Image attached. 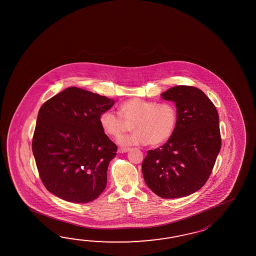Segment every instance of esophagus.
I'll return each instance as SVG.
<instances>
[{"label":"esophagus","instance_id":"obj_1","mask_svg":"<svg viewBox=\"0 0 256 256\" xmlns=\"http://www.w3.org/2000/svg\"><path fill=\"white\" fill-rule=\"evenodd\" d=\"M129 150H130V148H128V147H120V148L118 149V152L124 154V152H128Z\"/></svg>","mask_w":256,"mask_h":256}]
</instances>
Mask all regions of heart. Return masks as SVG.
<instances>
[{"label":"heart","mask_w":256,"mask_h":256,"mask_svg":"<svg viewBox=\"0 0 256 256\" xmlns=\"http://www.w3.org/2000/svg\"><path fill=\"white\" fill-rule=\"evenodd\" d=\"M119 114L124 122H132L130 134L120 136L122 146H159L173 136L178 124V110L168 102L156 104L140 98H132L120 104ZM120 116V117H121ZM114 112L106 110L100 116V126L106 136L116 137L124 124Z\"/></svg>","instance_id":"obj_1"}]
</instances>
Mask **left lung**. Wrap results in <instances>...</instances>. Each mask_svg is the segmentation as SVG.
Here are the masks:
<instances>
[{
    "instance_id": "1",
    "label": "left lung",
    "mask_w": 256,
    "mask_h": 256,
    "mask_svg": "<svg viewBox=\"0 0 256 256\" xmlns=\"http://www.w3.org/2000/svg\"><path fill=\"white\" fill-rule=\"evenodd\" d=\"M161 96L176 104L178 124L164 146L147 151L142 171L158 196L183 198L200 190L212 174L222 147L218 114L198 88L176 86Z\"/></svg>"
}]
</instances>
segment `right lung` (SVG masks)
Returning <instances> with one entry per match:
<instances>
[{"label":"right lung","instance_id":"right-lung-1","mask_svg":"<svg viewBox=\"0 0 256 256\" xmlns=\"http://www.w3.org/2000/svg\"><path fill=\"white\" fill-rule=\"evenodd\" d=\"M114 100L80 88H66L39 110L32 149L46 188L66 202L88 203L107 185L117 146L104 134L100 116Z\"/></svg>","mask_w":256,"mask_h":256}]
</instances>
